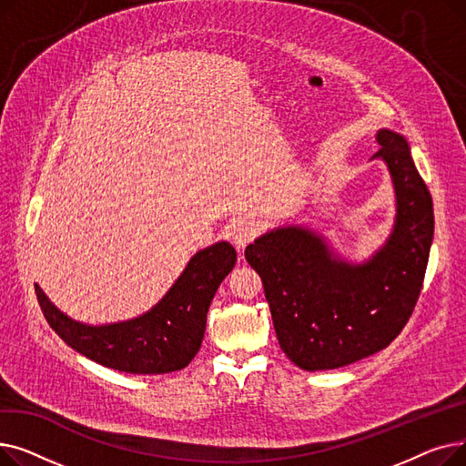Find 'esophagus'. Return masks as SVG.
Wrapping results in <instances>:
<instances>
[{
  "label": "esophagus",
  "mask_w": 466,
  "mask_h": 466,
  "mask_svg": "<svg viewBox=\"0 0 466 466\" xmlns=\"http://www.w3.org/2000/svg\"><path fill=\"white\" fill-rule=\"evenodd\" d=\"M257 232H258V225L255 223V220L238 218L230 227V239L234 241V246L241 251L248 246V243H251L255 239Z\"/></svg>",
  "instance_id": "34e87169"
}]
</instances>
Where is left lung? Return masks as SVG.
Listing matches in <instances>:
<instances>
[{"label":"left lung","mask_w":466,"mask_h":466,"mask_svg":"<svg viewBox=\"0 0 466 466\" xmlns=\"http://www.w3.org/2000/svg\"><path fill=\"white\" fill-rule=\"evenodd\" d=\"M393 179L397 215L383 248L362 264L334 255L306 227L257 238L246 258L260 276L283 353L302 370H332L385 350L420 299L434 234L431 192L410 145L393 130L376 134Z\"/></svg>","instance_id":"8db88e82"}]
</instances>
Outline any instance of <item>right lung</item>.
<instances>
[{
	"instance_id": "right-lung-1",
	"label": "right lung",
	"mask_w": 466,
	"mask_h": 466,
	"mask_svg": "<svg viewBox=\"0 0 466 466\" xmlns=\"http://www.w3.org/2000/svg\"><path fill=\"white\" fill-rule=\"evenodd\" d=\"M236 264V249L218 241L196 253L166 297L130 321L92 327L62 313L35 283L46 323L69 348L128 374H167L185 369L198 353L208 309L215 292Z\"/></svg>"
}]
</instances>
